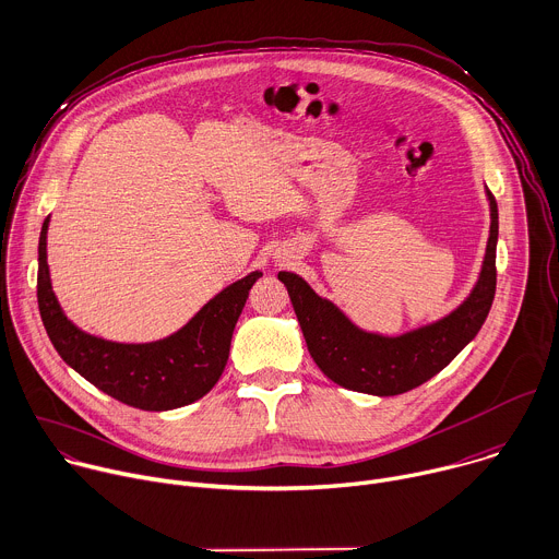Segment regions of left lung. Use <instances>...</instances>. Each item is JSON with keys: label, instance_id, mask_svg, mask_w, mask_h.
Returning a JSON list of instances; mask_svg holds the SVG:
<instances>
[{"label": "left lung", "instance_id": "8db88e82", "mask_svg": "<svg viewBox=\"0 0 559 559\" xmlns=\"http://www.w3.org/2000/svg\"><path fill=\"white\" fill-rule=\"evenodd\" d=\"M489 200V240L478 280L469 295L448 314L401 334L359 328L337 304L317 295L310 284L288 271L277 280L286 286L312 361L337 385L374 396H394L418 388L476 337L496 295L498 204Z\"/></svg>", "mask_w": 559, "mask_h": 559}]
</instances>
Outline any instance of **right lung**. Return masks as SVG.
<instances>
[{
  "label": "right lung",
  "mask_w": 559,
  "mask_h": 559,
  "mask_svg": "<svg viewBox=\"0 0 559 559\" xmlns=\"http://www.w3.org/2000/svg\"><path fill=\"white\" fill-rule=\"evenodd\" d=\"M48 225L50 215L39 236L37 301L59 357L100 392L139 409L167 412L202 399L227 366L234 328L262 271L219 290L169 337L150 344H119L94 337L66 317L50 280Z\"/></svg>",
  "instance_id": "right-lung-1"
}]
</instances>
